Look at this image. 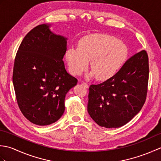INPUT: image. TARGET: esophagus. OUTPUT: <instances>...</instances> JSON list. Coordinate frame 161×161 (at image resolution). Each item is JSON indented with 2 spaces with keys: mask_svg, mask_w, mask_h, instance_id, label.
Returning <instances> with one entry per match:
<instances>
[{
  "mask_svg": "<svg viewBox=\"0 0 161 161\" xmlns=\"http://www.w3.org/2000/svg\"><path fill=\"white\" fill-rule=\"evenodd\" d=\"M81 84L83 85V86L85 87V88H88V84H87V83H86V82H84V81H82V83H81Z\"/></svg>",
  "mask_w": 161,
  "mask_h": 161,
  "instance_id": "esophagus-1",
  "label": "esophagus"
}]
</instances>
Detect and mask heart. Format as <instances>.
Listing matches in <instances>:
<instances>
[{
  "label": "heart",
  "instance_id": "heart-1",
  "mask_svg": "<svg viewBox=\"0 0 161 161\" xmlns=\"http://www.w3.org/2000/svg\"><path fill=\"white\" fill-rule=\"evenodd\" d=\"M128 54V47L122 41L104 34H93L81 39L78 47H68L66 59L73 75L82 73L90 61L92 71L89 76L107 80L120 70Z\"/></svg>",
  "mask_w": 161,
  "mask_h": 161
}]
</instances>
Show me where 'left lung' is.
Instances as JSON below:
<instances>
[{
  "instance_id": "8db88e82",
  "label": "left lung",
  "mask_w": 161,
  "mask_h": 161,
  "mask_svg": "<svg viewBox=\"0 0 161 161\" xmlns=\"http://www.w3.org/2000/svg\"><path fill=\"white\" fill-rule=\"evenodd\" d=\"M149 81L146 50L126 61L115 76L89 87L88 112L100 126L118 128L128 123L144 105Z\"/></svg>"
}]
</instances>
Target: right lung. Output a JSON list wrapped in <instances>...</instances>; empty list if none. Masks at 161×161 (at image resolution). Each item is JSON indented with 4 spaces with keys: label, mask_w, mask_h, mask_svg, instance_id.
<instances>
[{
    "label": "right lung",
    "mask_w": 161,
    "mask_h": 161,
    "mask_svg": "<svg viewBox=\"0 0 161 161\" xmlns=\"http://www.w3.org/2000/svg\"><path fill=\"white\" fill-rule=\"evenodd\" d=\"M66 39L49 25L36 26L24 37L14 64L12 80L23 115L33 124L55 122L65 111V97L77 80L67 73L62 60Z\"/></svg>",
    "instance_id": "obj_1"
}]
</instances>
